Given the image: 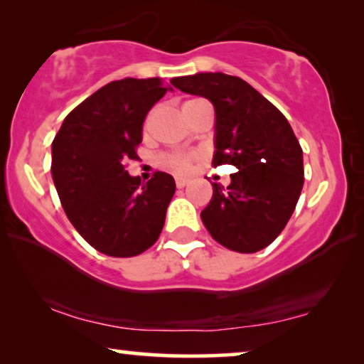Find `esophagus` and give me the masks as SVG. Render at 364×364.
<instances>
[{"label": "esophagus", "mask_w": 364, "mask_h": 364, "mask_svg": "<svg viewBox=\"0 0 364 364\" xmlns=\"http://www.w3.org/2000/svg\"><path fill=\"white\" fill-rule=\"evenodd\" d=\"M176 186H177V188H183V187L187 186V178L177 177V178H176Z\"/></svg>", "instance_id": "34e87169"}]
</instances>
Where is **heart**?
Here are the masks:
<instances>
[{
  "label": "heart",
  "mask_w": 364,
  "mask_h": 364,
  "mask_svg": "<svg viewBox=\"0 0 364 364\" xmlns=\"http://www.w3.org/2000/svg\"><path fill=\"white\" fill-rule=\"evenodd\" d=\"M193 101H200V99H192L183 104V107L187 104ZM202 159V154L198 151H181V152H167L161 157V166L166 171L177 173V176H186V173L192 172V168L196 167V164Z\"/></svg>",
  "instance_id": "1"
}]
</instances>
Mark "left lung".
Listing matches in <instances>:
<instances>
[{
	"mask_svg": "<svg viewBox=\"0 0 364 364\" xmlns=\"http://www.w3.org/2000/svg\"><path fill=\"white\" fill-rule=\"evenodd\" d=\"M172 86L207 97L215 107L213 166H233L230 186L213 182L200 217L228 250L255 253L280 235L303 187V151L287 117L237 76L200 73L173 77Z\"/></svg>",
	"mask_w": 364,
	"mask_h": 364,
	"instance_id": "left-lung-1",
	"label": "left lung"
}]
</instances>
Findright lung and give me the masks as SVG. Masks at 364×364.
Wrapping results in <instances>:
<instances>
[{"label": "right lung", "mask_w": 364, "mask_h": 364, "mask_svg": "<svg viewBox=\"0 0 364 364\" xmlns=\"http://www.w3.org/2000/svg\"><path fill=\"white\" fill-rule=\"evenodd\" d=\"M161 77H126L102 86L64 119L53 141L51 173L69 222L109 257H136L161 235L176 193L173 177L147 183L127 173L147 112L167 92Z\"/></svg>", "instance_id": "right-lung-1"}]
</instances>
